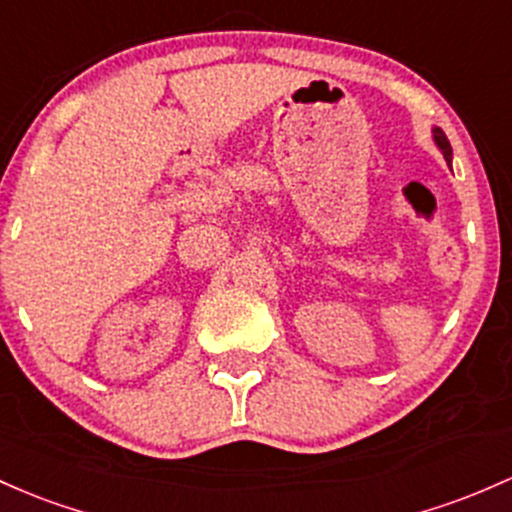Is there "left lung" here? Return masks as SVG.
<instances>
[{"label": "left lung", "mask_w": 512, "mask_h": 512, "mask_svg": "<svg viewBox=\"0 0 512 512\" xmlns=\"http://www.w3.org/2000/svg\"><path fill=\"white\" fill-rule=\"evenodd\" d=\"M432 141H434V146H437L439 151H442L444 161L452 163V146H449V139H447V136H444V131L439 129V126H432Z\"/></svg>", "instance_id": "1"}]
</instances>
